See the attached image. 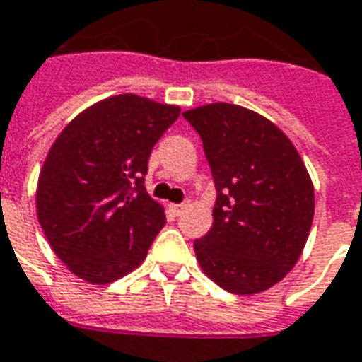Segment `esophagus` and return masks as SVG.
<instances>
[{
    "instance_id": "obj_1",
    "label": "esophagus",
    "mask_w": 362,
    "mask_h": 362,
    "mask_svg": "<svg viewBox=\"0 0 362 362\" xmlns=\"http://www.w3.org/2000/svg\"><path fill=\"white\" fill-rule=\"evenodd\" d=\"M184 209H186V203H173V205H170V211L175 212L176 216H180L182 212H184Z\"/></svg>"
}]
</instances>
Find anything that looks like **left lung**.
Segmentation results:
<instances>
[{
  "mask_svg": "<svg viewBox=\"0 0 362 362\" xmlns=\"http://www.w3.org/2000/svg\"><path fill=\"white\" fill-rule=\"evenodd\" d=\"M216 186L211 231L193 243L201 269L231 294L277 285L302 255L315 193L288 136L252 110L214 102L184 112Z\"/></svg>",
  "mask_w": 362,
  "mask_h": 362,
  "instance_id": "8db88e82",
  "label": "left lung"
}]
</instances>
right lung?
I'll return each mask as SVG.
<instances>
[{"label":"right lung","instance_id":"add662e5","mask_svg":"<svg viewBox=\"0 0 362 362\" xmlns=\"http://www.w3.org/2000/svg\"><path fill=\"white\" fill-rule=\"evenodd\" d=\"M178 115V106L144 96H110L52 142L37 180V220L79 279L106 285L144 262L167 222L144 187L148 159Z\"/></svg>","mask_w":362,"mask_h":362}]
</instances>
